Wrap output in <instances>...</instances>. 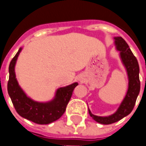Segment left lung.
Here are the masks:
<instances>
[{
	"label": "left lung",
	"instance_id": "8db88e82",
	"mask_svg": "<svg viewBox=\"0 0 146 146\" xmlns=\"http://www.w3.org/2000/svg\"><path fill=\"white\" fill-rule=\"evenodd\" d=\"M114 40L115 48L118 51H119L121 62L126 69L128 79V88L123 100L114 114L109 116H98L93 115L90 110L88 109L90 116L96 122L102 124L113 123L129 115L134 108L141 88V83L139 79L140 69L136 57L133 55L128 44L122 37H114Z\"/></svg>",
	"mask_w": 146,
	"mask_h": 146
}]
</instances>
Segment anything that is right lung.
<instances>
[{
	"mask_svg": "<svg viewBox=\"0 0 146 146\" xmlns=\"http://www.w3.org/2000/svg\"><path fill=\"white\" fill-rule=\"evenodd\" d=\"M21 51L22 48L19 49L9 66V77L7 89L14 108L20 116L36 123L48 124L53 123L64 114L73 90L78 85V83L75 82L66 87L59 88L51 101L40 102L32 100L27 97L16 79L15 64Z\"/></svg>",
	"mask_w": 146,
	"mask_h": 146,
	"instance_id": "1",
	"label": "right lung"
}]
</instances>
